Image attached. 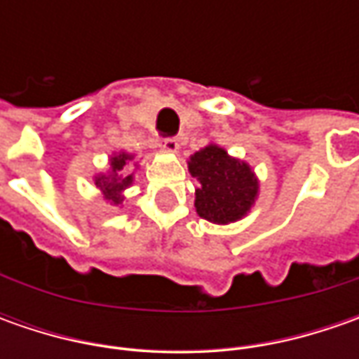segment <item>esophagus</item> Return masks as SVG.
Segmentation results:
<instances>
[{
    "instance_id": "obj_1",
    "label": "esophagus",
    "mask_w": 359,
    "mask_h": 359,
    "mask_svg": "<svg viewBox=\"0 0 359 359\" xmlns=\"http://www.w3.org/2000/svg\"><path fill=\"white\" fill-rule=\"evenodd\" d=\"M161 147H163L168 154H175V151L180 149V144H177L175 137H165V140H161Z\"/></svg>"
}]
</instances>
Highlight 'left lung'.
<instances>
[{
  "mask_svg": "<svg viewBox=\"0 0 359 359\" xmlns=\"http://www.w3.org/2000/svg\"><path fill=\"white\" fill-rule=\"evenodd\" d=\"M187 170L200 184L194 201L196 212L217 226L245 217L259 196V180L254 168L229 156L222 145L208 144L189 156Z\"/></svg>",
  "mask_w": 359,
  "mask_h": 359,
  "instance_id": "1",
  "label": "left lung"
}]
</instances>
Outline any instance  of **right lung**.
Returning <instances> with one entry per match:
<instances>
[{
    "label": "right lung",
    "mask_w": 359,
    "mask_h": 359,
    "mask_svg": "<svg viewBox=\"0 0 359 359\" xmlns=\"http://www.w3.org/2000/svg\"><path fill=\"white\" fill-rule=\"evenodd\" d=\"M133 159H135V156L128 154V151L111 154V158H109V170L93 175L95 186L102 189L104 198L111 205H121L123 200H126L123 198V191L133 184V173L126 172L128 161H133ZM133 165L137 168V161Z\"/></svg>",
    "instance_id": "1"
}]
</instances>
